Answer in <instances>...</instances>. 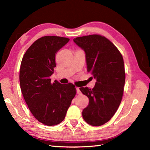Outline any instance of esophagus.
<instances>
[{"mask_svg": "<svg viewBox=\"0 0 150 150\" xmlns=\"http://www.w3.org/2000/svg\"><path fill=\"white\" fill-rule=\"evenodd\" d=\"M76 90H77V94L80 95V94L81 93V90H80V89H79V88H78V87L76 88Z\"/></svg>", "mask_w": 150, "mask_h": 150, "instance_id": "obj_1", "label": "esophagus"}]
</instances>
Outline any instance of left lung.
Returning <instances> with one entry per match:
<instances>
[{
    "instance_id": "8db88e82",
    "label": "left lung",
    "mask_w": 150,
    "mask_h": 150,
    "mask_svg": "<svg viewBox=\"0 0 150 150\" xmlns=\"http://www.w3.org/2000/svg\"><path fill=\"white\" fill-rule=\"evenodd\" d=\"M73 41L84 51L87 71L97 81L92 90L80 88L90 101L82 117L90 125H103L114 115L122 100L125 83L122 56L110 40L100 35L79 37Z\"/></svg>"
}]
</instances>
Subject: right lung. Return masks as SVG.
<instances>
[{"instance_id":"add662e5","label":"right lung","mask_w":150,"mask_h":150,"mask_svg":"<svg viewBox=\"0 0 150 150\" xmlns=\"http://www.w3.org/2000/svg\"><path fill=\"white\" fill-rule=\"evenodd\" d=\"M69 40L57 36L41 37L31 44L22 60L19 75L22 93L31 113L44 125L61 122L75 96L73 84L52 83L50 79L56 67V53Z\"/></svg>"}]
</instances>
